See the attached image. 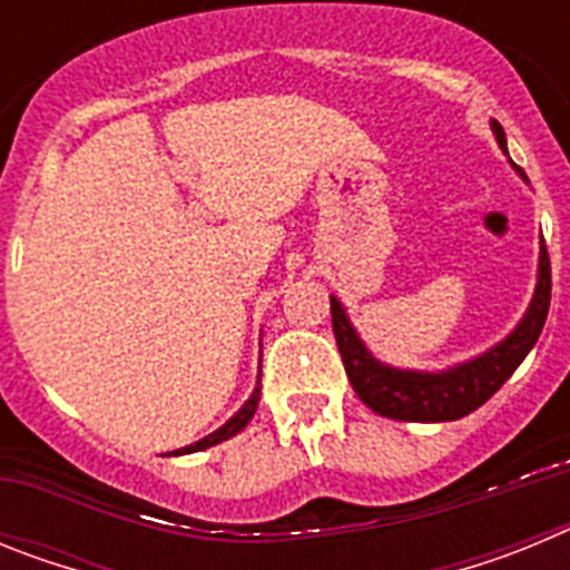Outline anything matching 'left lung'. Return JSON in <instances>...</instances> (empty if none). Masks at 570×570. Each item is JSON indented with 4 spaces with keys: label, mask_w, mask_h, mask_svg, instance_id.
I'll use <instances>...</instances> for the list:
<instances>
[{
    "label": "left lung",
    "mask_w": 570,
    "mask_h": 570,
    "mask_svg": "<svg viewBox=\"0 0 570 570\" xmlns=\"http://www.w3.org/2000/svg\"><path fill=\"white\" fill-rule=\"evenodd\" d=\"M491 128L500 148L508 154L502 125L491 122ZM548 305H551V259H548L546 239H542L537 291H533L531 305L517 331L476 360L448 367L440 374L400 371V367L382 365L380 360H374L354 325L347 322L345 308L336 296H331V320H334L336 347L345 362L347 380L371 411L400 422H451L485 405L505 385L508 376L520 367L528 351L540 340Z\"/></svg>",
    "instance_id": "8db88e82"
}]
</instances>
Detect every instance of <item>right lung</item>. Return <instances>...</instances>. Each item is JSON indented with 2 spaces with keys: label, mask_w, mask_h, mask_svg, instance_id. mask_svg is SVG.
<instances>
[{
  "label": "right lung",
  "mask_w": 570,
  "mask_h": 570,
  "mask_svg": "<svg viewBox=\"0 0 570 570\" xmlns=\"http://www.w3.org/2000/svg\"><path fill=\"white\" fill-rule=\"evenodd\" d=\"M259 394H262V387H259V380H256V387H254V394H250V400L245 402V405H242L239 411H236V414L230 416V420L225 422L223 428H219V431H214V434H208V436H205V440L194 442V445H185V448H179V451H170V454H174V456H179V454H194V451H205V448L216 445V442L230 440V436L239 434L242 428H245V425H248V422H250V416L256 414V405H259Z\"/></svg>",
  "instance_id": "1"
}]
</instances>
